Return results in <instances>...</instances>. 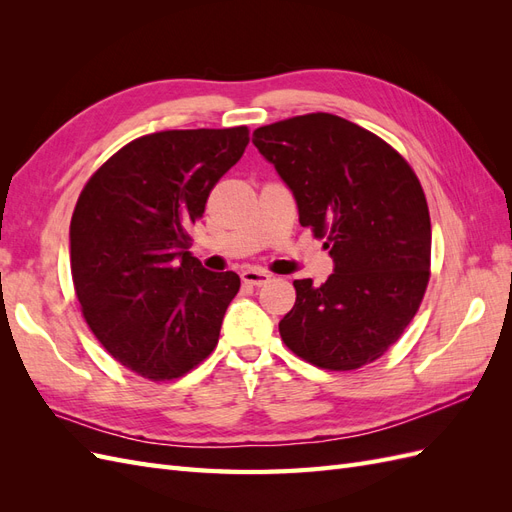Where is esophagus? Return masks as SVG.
Masks as SVG:
<instances>
[{"mask_svg":"<svg viewBox=\"0 0 512 512\" xmlns=\"http://www.w3.org/2000/svg\"><path fill=\"white\" fill-rule=\"evenodd\" d=\"M241 280L247 286H265L271 280V275L267 271H260V269H247L241 273Z\"/></svg>","mask_w":512,"mask_h":512,"instance_id":"obj_1","label":"esophagus"}]
</instances>
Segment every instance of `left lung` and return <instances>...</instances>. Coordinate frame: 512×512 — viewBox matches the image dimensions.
Instances as JSON below:
<instances>
[{
    "mask_svg": "<svg viewBox=\"0 0 512 512\" xmlns=\"http://www.w3.org/2000/svg\"><path fill=\"white\" fill-rule=\"evenodd\" d=\"M252 143L297 198L301 226L324 239L335 262L320 286L294 280L282 342L320 369L374 363L404 335L429 284L421 181L380 136L331 113L275 121L254 130Z\"/></svg>",
    "mask_w": 512,
    "mask_h": 512,
    "instance_id": "left-lung-1",
    "label": "left lung"
}]
</instances>
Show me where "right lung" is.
<instances>
[{"label":"right lung","instance_id":"add662e5","mask_svg":"<svg viewBox=\"0 0 512 512\" xmlns=\"http://www.w3.org/2000/svg\"><path fill=\"white\" fill-rule=\"evenodd\" d=\"M247 143L245 126L145 134L113 153L76 200L70 271L83 318L141 378H181L218 346L241 280L200 267L188 230Z\"/></svg>","mask_w":512,"mask_h":512}]
</instances>
